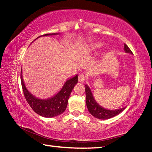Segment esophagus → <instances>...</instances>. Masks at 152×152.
I'll return each instance as SVG.
<instances>
[{
    "mask_svg": "<svg viewBox=\"0 0 152 152\" xmlns=\"http://www.w3.org/2000/svg\"><path fill=\"white\" fill-rule=\"evenodd\" d=\"M84 80H85V76H84L83 74H80L78 76V82L83 83Z\"/></svg>",
    "mask_w": 152,
    "mask_h": 152,
    "instance_id": "1",
    "label": "esophagus"
}]
</instances>
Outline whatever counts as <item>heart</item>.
Masks as SVG:
<instances>
[{
    "mask_svg": "<svg viewBox=\"0 0 152 152\" xmlns=\"http://www.w3.org/2000/svg\"><path fill=\"white\" fill-rule=\"evenodd\" d=\"M102 46V43H93L92 44L89 45L87 48V50H88L89 51H96V50H99V49L101 48Z\"/></svg>",
    "mask_w": 152,
    "mask_h": 152,
    "instance_id": "b5f03b06",
    "label": "heart"
}]
</instances>
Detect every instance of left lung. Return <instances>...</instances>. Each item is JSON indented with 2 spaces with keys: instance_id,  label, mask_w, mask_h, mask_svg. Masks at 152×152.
I'll return each mask as SVG.
<instances>
[{
  "instance_id": "8db88e82",
  "label": "left lung",
  "mask_w": 152,
  "mask_h": 152,
  "mask_svg": "<svg viewBox=\"0 0 152 152\" xmlns=\"http://www.w3.org/2000/svg\"><path fill=\"white\" fill-rule=\"evenodd\" d=\"M124 51L125 53H131L133 54L132 51L129 48L128 46L125 44L124 45ZM85 92H86V104L89 113L94 116V117L99 119H108L110 118L116 116L118 114H119L121 112H122L126 107H123L121 109H115V110H109L106 109L101 107L95 101L92 94L91 88L89 86L85 84Z\"/></svg>"
}]
</instances>
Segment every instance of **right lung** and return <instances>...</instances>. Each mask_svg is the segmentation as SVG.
I'll return each mask as SVG.
<instances>
[{"mask_svg":"<svg viewBox=\"0 0 152 152\" xmlns=\"http://www.w3.org/2000/svg\"><path fill=\"white\" fill-rule=\"evenodd\" d=\"M58 34V33H48V34L42 36ZM42 36H39L37 38L42 37ZM20 80H21V85L24 96L31 109L40 116L46 118H51L58 116L65 111L71 92L73 90L74 86L78 83V75L74 76L70 79L67 80L62 88L57 94L52 97L46 99H38L33 96L28 91L25 85L23 80L22 68L20 71Z\"/></svg>","mask_w":152,"mask_h":152,"instance_id":"1","label":"right lung"}]
</instances>
